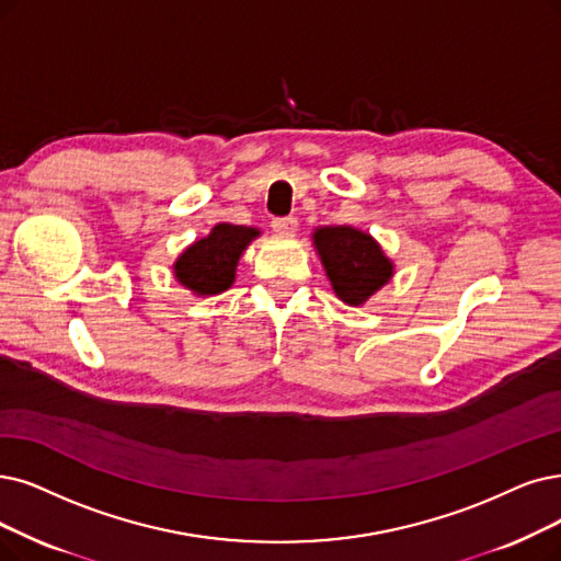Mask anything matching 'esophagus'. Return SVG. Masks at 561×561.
Returning a JSON list of instances; mask_svg holds the SVG:
<instances>
[{"label": "esophagus", "mask_w": 561, "mask_h": 561, "mask_svg": "<svg viewBox=\"0 0 561 561\" xmlns=\"http://www.w3.org/2000/svg\"><path fill=\"white\" fill-rule=\"evenodd\" d=\"M297 226H299V222H297L295 216H276L272 220V228L280 234H293L297 230Z\"/></svg>", "instance_id": "esophagus-1"}]
</instances>
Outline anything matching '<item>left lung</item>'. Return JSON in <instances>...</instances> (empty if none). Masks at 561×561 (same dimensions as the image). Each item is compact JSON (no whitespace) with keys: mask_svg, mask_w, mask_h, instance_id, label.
<instances>
[{"mask_svg":"<svg viewBox=\"0 0 561 561\" xmlns=\"http://www.w3.org/2000/svg\"><path fill=\"white\" fill-rule=\"evenodd\" d=\"M312 239L333 293L350 306L364 304L393 274L391 262L366 232L354 228H322Z\"/></svg>","mask_w":561,"mask_h":561,"instance_id":"obj_1","label":"left lung"}]
</instances>
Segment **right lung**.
Segmentation results:
<instances>
[{"mask_svg": "<svg viewBox=\"0 0 561 561\" xmlns=\"http://www.w3.org/2000/svg\"><path fill=\"white\" fill-rule=\"evenodd\" d=\"M260 232L220 222L209 237L195 241L174 264L176 280L195 295H218L234 280V266L251 239Z\"/></svg>", "mask_w": 561, "mask_h": 561, "instance_id": "right-lung-1", "label": "right lung"}]
</instances>
